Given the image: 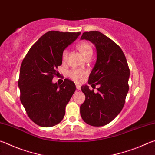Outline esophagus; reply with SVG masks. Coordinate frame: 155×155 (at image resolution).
Returning <instances> with one entry per match:
<instances>
[{"mask_svg":"<svg viewBox=\"0 0 155 155\" xmlns=\"http://www.w3.org/2000/svg\"><path fill=\"white\" fill-rule=\"evenodd\" d=\"M76 87H77V89L78 90H81V87H80V85H78V84H77V85H76Z\"/></svg>","mask_w":155,"mask_h":155,"instance_id":"1","label":"esophagus"}]
</instances>
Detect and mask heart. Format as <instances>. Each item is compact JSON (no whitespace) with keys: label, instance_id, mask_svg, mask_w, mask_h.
Here are the masks:
<instances>
[{"label":"heart","instance_id":"1","mask_svg":"<svg viewBox=\"0 0 155 155\" xmlns=\"http://www.w3.org/2000/svg\"><path fill=\"white\" fill-rule=\"evenodd\" d=\"M78 51L82 54L83 57L85 59L87 58H91L93 54V49L92 47L90 45V43L88 42H82L78 44L77 46ZM68 55V50H64L62 53V60L64 61H66ZM87 74V72L85 70H81L78 69H73L70 71L68 72V75L72 80L75 82L79 83L82 81L83 78Z\"/></svg>","mask_w":155,"mask_h":155}]
</instances>
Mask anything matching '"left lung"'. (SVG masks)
Returning a JSON list of instances; mask_svg holds the SVG:
<instances>
[{
	"instance_id": "1",
	"label": "left lung",
	"mask_w": 155,
	"mask_h": 155,
	"mask_svg": "<svg viewBox=\"0 0 155 155\" xmlns=\"http://www.w3.org/2000/svg\"><path fill=\"white\" fill-rule=\"evenodd\" d=\"M81 40L90 41L96 48L95 65L89 77L87 85L81 87L85 96L80 107L83 121L93 127H102L111 122L124 105L128 91L130 70L124 52L114 41L99 31L83 33Z\"/></svg>"
}]
</instances>
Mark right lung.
Here are the masks:
<instances>
[{
	"mask_svg": "<svg viewBox=\"0 0 155 155\" xmlns=\"http://www.w3.org/2000/svg\"><path fill=\"white\" fill-rule=\"evenodd\" d=\"M80 35V32L48 31L33 44L21 64L18 81L21 103L30 119L40 127H53L64 118L75 84L68 79L61 85L52 81L62 64L63 51Z\"/></svg>",
	"mask_w": 155,
	"mask_h": 155,
	"instance_id": "1",
	"label": "right lung"
}]
</instances>
